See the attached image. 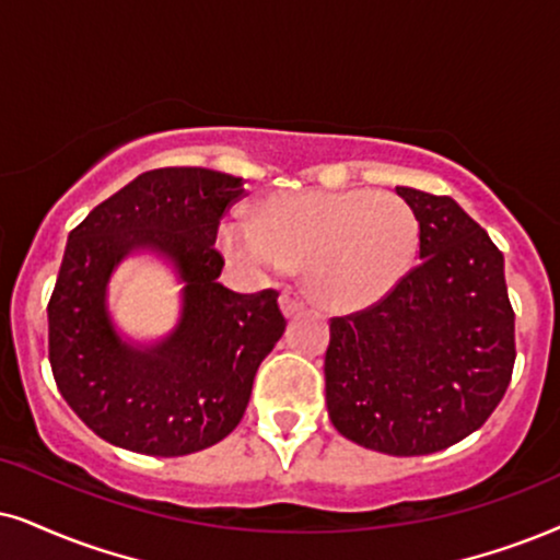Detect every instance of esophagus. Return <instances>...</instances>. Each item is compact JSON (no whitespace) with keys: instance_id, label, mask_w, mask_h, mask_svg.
Instances as JSON below:
<instances>
[{"instance_id":"esophagus-1","label":"esophagus","mask_w":560,"mask_h":560,"mask_svg":"<svg viewBox=\"0 0 560 560\" xmlns=\"http://www.w3.org/2000/svg\"><path fill=\"white\" fill-rule=\"evenodd\" d=\"M302 307H304V304H302L300 300H296V296H294L292 292H289V289H284V292H281V310H284L287 317L296 315Z\"/></svg>"}]
</instances>
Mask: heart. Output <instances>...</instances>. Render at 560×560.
I'll return each mask as SVG.
<instances>
[{
    "label": "heart",
    "instance_id": "b5f03b06",
    "mask_svg": "<svg viewBox=\"0 0 560 560\" xmlns=\"http://www.w3.org/2000/svg\"><path fill=\"white\" fill-rule=\"evenodd\" d=\"M419 240L410 203L372 188L273 194L253 224L222 232L232 256L256 268L304 264L310 294L330 310H362L390 294L413 266Z\"/></svg>",
    "mask_w": 560,
    "mask_h": 560
}]
</instances>
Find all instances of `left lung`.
<instances>
[{
  "mask_svg": "<svg viewBox=\"0 0 560 560\" xmlns=\"http://www.w3.org/2000/svg\"><path fill=\"white\" fill-rule=\"evenodd\" d=\"M421 224V264L359 313L330 317L325 400L366 450L431 455L486 423L514 370L504 256L450 196L395 188Z\"/></svg>",
  "mask_w": 560,
  "mask_h": 560,
  "instance_id": "1",
  "label": "left lung"
}]
</instances>
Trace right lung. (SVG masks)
<instances>
[{
  "mask_svg": "<svg viewBox=\"0 0 560 560\" xmlns=\"http://www.w3.org/2000/svg\"><path fill=\"white\" fill-rule=\"evenodd\" d=\"M245 180L203 167L139 175L72 230L48 300V359L63 400L116 447L180 457L222 442L243 419L253 380L287 328L279 292L219 284L217 232ZM133 246L176 260L182 325L152 352L117 338L104 307L112 268Z\"/></svg>",
  "mask_w": 560,
  "mask_h": 560,
  "instance_id": "right-lung-1",
  "label": "right lung"
}]
</instances>
